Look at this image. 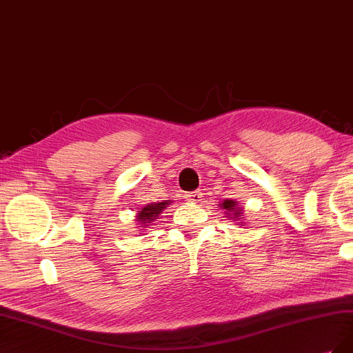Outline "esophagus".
Returning <instances> with one entry per match:
<instances>
[{
    "label": "esophagus",
    "mask_w": 353,
    "mask_h": 353,
    "mask_svg": "<svg viewBox=\"0 0 353 353\" xmlns=\"http://www.w3.org/2000/svg\"><path fill=\"white\" fill-rule=\"evenodd\" d=\"M185 198L188 201H192V202H199L202 201V193L199 190H194V192H189L185 194Z\"/></svg>",
    "instance_id": "34e87169"
}]
</instances>
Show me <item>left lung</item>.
Segmentation results:
<instances>
[{
	"label": "left lung",
	"instance_id": "left-lung-1",
	"mask_svg": "<svg viewBox=\"0 0 353 353\" xmlns=\"http://www.w3.org/2000/svg\"><path fill=\"white\" fill-rule=\"evenodd\" d=\"M223 208H224V210H228V212H232L234 218H237L241 214L240 210L237 208V202H234V201H225L223 203Z\"/></svg>",
	"mask_w": 353,
	"mask_h": 353
}]
</instances>
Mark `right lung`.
<instances>
[{
    "mask_svg": "<svg viewBox=\"0 0 353 353\" xmlns=\"http://www.w3.org/2000/svg\"><path fill=\"white\" fill-rule=\"evenodd\" d=\"M168 205V202H157L147 205L145 208H142V211L138 214V221L142 223L143 225H147L151 221H154L157 216L161 214V211Z\"/></svg>",
    "mask_w": 353,
    "mask_h": 353,
    "instance_id": "add662e5",
    "label": "right lung"
}]
</instances>
